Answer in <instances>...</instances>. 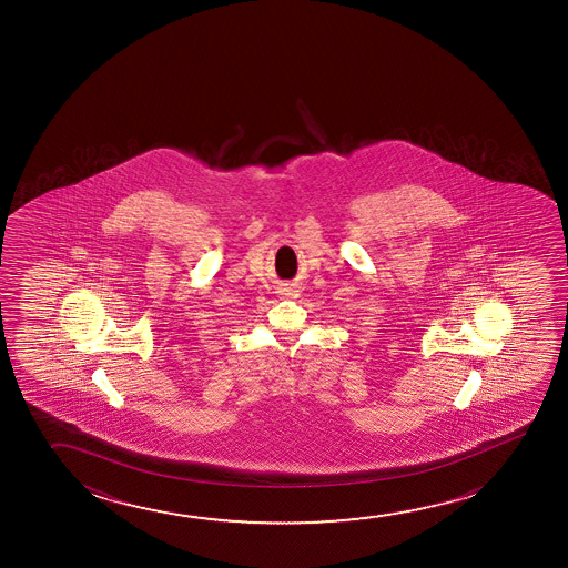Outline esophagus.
I'll return each instance as SVG.
<instances>
[{
	"instance_id": "esophagus-1",
	"label": "esophagus",
	"mask_w": 568,
	"mask_h": 568,
	"mask_svg": "<svg viewBox=\"0 0 568 568\" xmlns=\"http://www.w3.org/2000/svg\"><path fill=\"white\" fill-rule=\"evenodd\" d=\"M293 287L283 288V291H291Z\"/></svg>"
}]
</instances>
